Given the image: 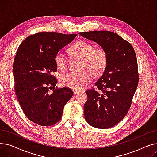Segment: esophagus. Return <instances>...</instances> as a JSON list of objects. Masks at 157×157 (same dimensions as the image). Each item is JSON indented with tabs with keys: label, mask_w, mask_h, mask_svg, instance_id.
<instances>
[{
	"label": "esophagus",
	"mask_w": 157,
	"mask_h": 157,
	"mask_svg": "<svg viewBox=\"0 0 157 157\" xmlns=\"http://www.w3.org/2000/svg\"><path fill=\"white\" fill-rule=\"evenodd\" d=\"M73 92H74V95H76V94H79L80 92V91H79V90H73Z\"/></svg>",
	"instance_id": "1"
}]
</instances>
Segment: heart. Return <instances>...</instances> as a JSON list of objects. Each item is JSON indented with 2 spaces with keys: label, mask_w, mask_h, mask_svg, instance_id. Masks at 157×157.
<instances>
[{
  "label": "heart",
  "mask_w": 157,
  "mask_h": 157,
  "mask_svg": "<svg viewBox=\"0 0 157 157\" xmlns=\"http://www.w3.org/2000/svg\"><path fill=\"white\" fill-rule=\"evenodd\" d=\"M74 59H80L78 72L69 73L60 78L62 86L74 90H79L87 85L90 75L97 78L102 75L108 63V54L103 48H96L93 44L85 40H80L72 44L68 49ZM57 68L65 71L67 67V59L62 52H57L54 56Z\"/></svg>",
  "instance_id": "obj_1"
}]
</instances>
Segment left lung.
<instances>
[{"label":"left lung","instance_id":"left-lung-1","mask_svg":"<svg viewBox=\"0 0 157 157\" xmlns=\"http://www.w3.org/2000/svg\"><path fill=\"white\" fill-rule=\"evenodd\" d=\"M79 34L104 48L108 63L95 83L100 92L86 91L85 118L91 126L101 129L116 125L127 114L139 82L138 66L134 48L110 31H90Z\"/></svg>","mask_w":157,"mask_h":157}]
</instances>
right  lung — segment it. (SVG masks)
I'll return each instance as SVG.
<instances>
[{
    "instance_id": "obj_1",
    "label": "right lung",
    "mask_w": 157,
    "mask_h": 157,
    "mask_svg": "<svg viewBox=\"0 0 157 157\" xmlns=\"http://www.w3.org/2000/svg\"><path fill=\"white\" fill-rule=\"evenodd\" d=\"M76 36L38 32L25 39L16 52L13 64L16 97L25 116L37 125L50 126L59 121L64 105L73 95L71 88H55L57 80L52 74L57 71L55 54Z\"/></svg>"
}]
</instances>
